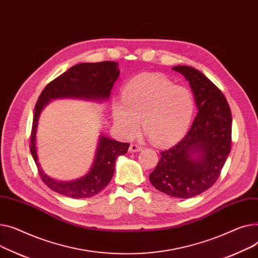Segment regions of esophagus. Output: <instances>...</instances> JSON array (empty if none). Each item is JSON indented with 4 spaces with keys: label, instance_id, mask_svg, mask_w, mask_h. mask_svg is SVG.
I'll list each match as a JSON object with an SVG mask.
<instances>
[{
    "label": "esophagus",
    "instance_id": "obj_1",
    "mask_svg": "<svg viewBox=\"0 0 258 258\" xmlns=\"http://www.w3.org/2000/svg\"><path fill=\"white\" fill-rule=\"evenodd\" d=\"M143 147L140 145H136V144H131L129 147V152L133 153V152H139V151H142Z\"/></svg>",
    "mask_w": 258,
    "mask_h": 258
}]
</instances>
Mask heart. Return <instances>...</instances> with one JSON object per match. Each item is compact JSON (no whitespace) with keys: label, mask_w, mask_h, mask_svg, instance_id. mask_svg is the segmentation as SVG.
Instances as JSON below:
<instances>
[{"label":"heart","mask_w":258,"mask_h":258,"mask_svg":"<svg viewBox=\"0 0 258 258\" xmlns=\"http://www.w3.org/2000/svg\"><path fill=\"white\" fill-rule=\"evenodd\" d=\"M195 111L192 94L174 85L160 74H144L128 82L123 100L112 102L114 123L126 138L140 129L151 143L165 146L175 142L188 128Z\"/></svg>","instance_id":"1"}]
</instances>
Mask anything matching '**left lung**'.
Segmentation results:
<instances>
[{"instance_id": "left-lung-1", "label": "left lung", "mask_w": 258, "mask_h": 258, "mask_svg": "<svg viewBox=\"0 0 258 258\" xmlns=\"http://www.w3.org/2000/svg\"><path fill=\"white\" fill-rule=\"evenodd\" d=\"M172 70L188 81L198 108L183 140L161 157L149 179L158 190L176 198H191L219 178L231 150L232 115L221 90L200 71L187 66Z\"/></svg>"}]
</instances>
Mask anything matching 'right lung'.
<instances>
[{
	"label": "right lung",
	"mask_w": 258,
	"mask_h": 258,
	"mask_svg": "<svg viewBox=\"0 0 258 258\" xmlns=\"http://www.w3.org/2000/svg\"><path fill=\"white\" fill-rule=\"evenodd\" d=\"M119 75L118 64L114 61L95 63H79L51 81L41 92L34 109L31 131L32 157L44 184L52 190L75 199L89 198L100 192L113 176L115 160L119 155L127 153L129 144L119 143L101 134L96 157L90 171L80 179L73 181H57L40 168L36 153V130L38 118L45 105L59 98H75L89 101H104L110 97L111 88Z\"/></svg>",
	"instance_id": "1"
}]
</instances>
